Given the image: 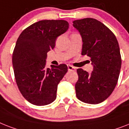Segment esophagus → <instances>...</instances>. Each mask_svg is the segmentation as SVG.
<instances>
[{
  "mask_svg": "<svg viewBox=\"0 0 129 129\" xmlns=\"http://www.w3.org/2000/svg\"><path fill=\"white\" fill-rule=\"evenodd\" d=\"M68 68L69 71H75V68L73 67L72 66H70V65H68Z\"/></svg>",
  "mask_w": 129,
  "mask_h": 129,
  "instance_id": "obj_1",
  "label": "esophagus"
}]
</instances>
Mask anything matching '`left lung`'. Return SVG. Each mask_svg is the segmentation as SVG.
<instances>
[{"instance_id":"obj_1","label":"left lung","mask_w":129,"mask_h":129,"mask_svg":"<svg viewBox=\"0 0 129 129\" xmlns=\"http://www.w3.org/2000/svg\"><path fill=\"white\" fill-rule=\"evenodd\" d=\"M82 38L83 55L90 57L93 70L89 74L77 69V99L89 104L104 101L113 91L119 79L121 57L115 36L101 22L87 18L73 22Z\"/></svg>"}]
</instances>
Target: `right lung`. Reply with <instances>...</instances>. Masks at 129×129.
<instances>
[{
	"label": "right lung",
	"mask_w": 129,
	"mask_h": 129,
	"mask_svg": "<svg viewBox=\"0 0 129 129\" xmlns=\"http://www.w3.org/2000/svg\"><path fill=\"white\" fill-rule=\"evenodd\" d=\"M69 24L63 20H44L23 30L12 54L16 81L28 102L38 106L56 99L57 85L68 72L66 64L46 68L47 53L55 47V40L65 33Z\"/></svg>",
	"instance_id": "1"
}]
</instances>
